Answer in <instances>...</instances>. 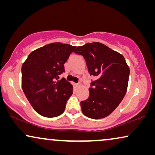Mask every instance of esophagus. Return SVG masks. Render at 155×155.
Wrapping results in <instances>:
<instances>
[{"instance_id": "34e87169", "label": "esophagus", "mask_w": 155, "mask_h": 155, "mask_svg": "<svg viewBox=\"0 0 155 155\" xmlns=\"http://www.w3.org/2000/svg\"><path fill=\"white\" fill-rule=\"evenodd\" d=\"M80 85H81V83H78V84H76V86H77V87H80Z\"/></svg>"}]
</instances>
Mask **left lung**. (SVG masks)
Returning <instances> with one entry per match:
<instances>
[{"label": "left lung", "instance_id": "1", "mask_svg": "<svg viewBox=\"0 0 155 155\" xmlns=\"http://www.w3.org/2000/svg\"><path fill=\"white\" fill-rule=\"evenodd\" d=\"M74 52L84 56L89 73L97 77L89 88V98L80 102L82 113L94 119L107 117L119 105L128 88L130 69L124 57L99 42L78 46Z\"/></svg>", "mask_w": 155, "mask_h": 155}]
</instances>
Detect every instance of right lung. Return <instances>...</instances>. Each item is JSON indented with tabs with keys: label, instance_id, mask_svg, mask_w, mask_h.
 Instances as JSON below:
<instances>
[{
	"label": "right lung",
	"instance_id": "right-lung-1",
	"mask_svg": "<svg viewBox=\"0 0 155 155\" xmlns=\"http://www.w3.org/2000/svg\"><path fill=\"white\" fill-rule=\"evenodd\" d=\"M76 46L60 42L48 44L33 51L22 66V87L34 109L47 118L65 111L73 87L59 75Z\"/></svg>",
	"mask_w": 155,
	"mask_h": 155
}]
</instances>
